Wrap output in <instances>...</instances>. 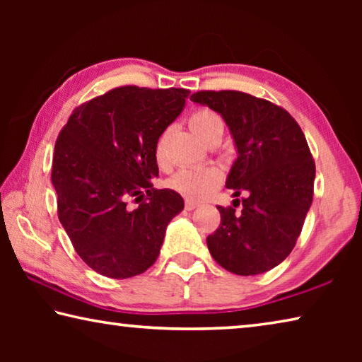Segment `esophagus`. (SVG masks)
Returning <instances> with one entry per match:
<instances>
[{
  "label": "esophagus",
  "instance_id": "esophagus-1",
  "mask_svg": "<svg viewBox=\"0 0 362 362\" xmlns=\"http://www.w3.org/2000/svg\"><path fill=\"white\" fill-rule=\"evenodd\" d=\"M196 207H198V203H194L193 199H187L185 201V209L187 211H194Z\"/></svg>",
  "mask_w": 362,
  "mask_h": 362
}]
</instances>
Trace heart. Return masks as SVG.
<instances>
[{
  "label": "heart",
  "mask_w": 362,
  "mask_h": 362,
  "mask_svg": "<svg viewBox=\"0 0 362 362\" xmlns=\"http://www.w3.org/2000/svg\"><path fill=\"white\" fill-rule=\"evenodd\" d=\"M189 127L204 144L214 139H222L223 121L212 110H198L189 116ZM155 158L159 166H166V134L158 139ZM220 174L217 169L207 166L183 168L170 177L168 185L192 199H203L218 187Z\"/></svg>",
  "instance_id": "heart-1"
}]
</instances>
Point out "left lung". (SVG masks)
Returning a JSON list of instances; mask_svg holds the SVG:
<instances>
[{"instance_id":"left-lung-1","label":"left lung","mask_w":362,"mask_h":362,"mask_svg":"<svg viewBox=\"0 0 362 362\" xmlns=\"http://www.w3.org/2000/svg\"><path fill=\"white\" fill-rule=\"evenodd\" d=\"M189 100L209 107L228 126L236 161L225 187L234 207L218 206L222 217L207 247L220 267L254 276L278 267L302 231L313 201L315 161L297 121L272 102L238 90H201Z\"/></svg>"}]
</instances>
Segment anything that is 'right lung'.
<instances>
[{
  "mask_svg": "<svg viewBox=\"0 0 362 362\" xmlns=\"http://www.w3.org/2000/svg\"><path fill=\"white\" fill-rule=\"evenodd\" d=\"M188 94L116 88L78 107L59 134L51 174L59 220L78 255L102 276L146 272L169 222L183 211L179 193L153 188L150 180L159 174L158 139L185 108ZM129 197L143 203L129 210Z\"/></svg>",
  "mask_w": 362,
  "mask_h": 362,
  "instance_id": "1",
  "label": "right lung"
}]
</instances>
